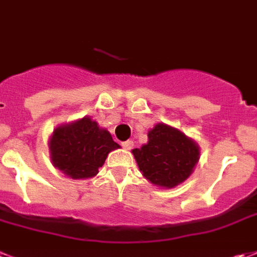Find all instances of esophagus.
Segmentation results:
<instances>
[{"mask_svg":"<svg viewBox=\"0 0 257 257\" xmlns=\"http://www.w3.org/2000/svg\"><path fill=\"white\" fill-rule=\"evenodd\" d=\"M121 147L128 151V149H132L133 147H134V143H133L132 140H127V141H124V143H121Z\"/></svg>","mask_w":257,"mask_h":257,"instance_id":"esophagus-1","label":"esophagus"}]
</instances>
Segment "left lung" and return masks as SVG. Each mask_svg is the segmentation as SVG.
I'll list each match as a JSON object with an SVG mask.
<instances>
[{
  "instance_id": "left-lung-1",
  "label": "left lung",
  "mask_w": 257,
  "mask_h": 257,
  "mask_svg": "<svg viewBox=\"0 0 257 257\" xmlns=\"http://www.w3.org/2000/svg\"><path fill=\"white\" fill-rule=\"evenodd\" d=\"M144 177L165 188H173L190 177L199 161V148L183 133L156 124L148 133V144L133 149Z\"/></svg>"
}]
</instances>
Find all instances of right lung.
Returning a JSON list of instances; mask_svg holds the SVG:
<instances>
[{
  "label": "right lung",
  "instance_id": "right-lung-1",
  "mask_svg": "<svg viewBox=\"0 0 257 257\" xmlns=\"http://www.w3.org/2000/svg\"><path fill=\"white\" fill-rule=\"evenodd\" d=\"M116 148L119 144L109 132L88 117L58 127L50 141L52 163L72 178L94 177L109 152Z\"/></svg>",
  "mask_w": 257,
  "mask_h": 257
}]
</instances>
